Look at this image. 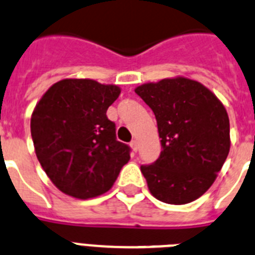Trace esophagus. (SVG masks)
<instances>
[{
  "label": "esophagus",
  "mask_w": 255,
  "mask_h": 255,
  "mask_svg": "<svg viewBox=\"0 0 255 255\" xmlns=\"http://www.w3.org/2000/svg\"><path fill=\"white\" fill-rule=\"evenodd\" d=\"M130 147H132V150H133V151L136 152L137 150H138V142H137L136 140L132 141V142H130Z\"/></svg>",
  "instance_id": "obj_1"
}]
</instances>
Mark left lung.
Here are the masks:
<instances>
[{"mask_svg":"<svg viewBox=\"0 0 255 255\" xmlns=\"http://www.w3.org/2000/svg\"><path fill=\"white\" fill-rule=\"evenodd\" d=\"M134 92L154 112L163 147L154 164L141 167L149 191L167 204L196 200L229 155L226 108L209 88L186 77L143 83Z\"/></svg>","mask_w":255,"mask_h":255,"instance_id":"8db88e82","label":"left lung"}]
</instances>
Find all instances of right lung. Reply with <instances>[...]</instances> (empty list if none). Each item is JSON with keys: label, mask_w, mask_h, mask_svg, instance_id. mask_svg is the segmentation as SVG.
<instances>
[{"label": "right lung", "mask_w": 255, "mask_h": 255, "mask_svg": "<svg viewBox=\"0 0 255 255\" xmlns=\"http://www.w3.org/2000/svg\"><path fill=\"white\" fill-rule=\"evenodd\" d=\"M121 95L117 85L95 79L56 82L37 103L30 133L37 159L57 189L86 200L109 191L129 147L115 138L106 110Z\"/></svg>", "instance_id": "right-lung-1"}]
</instances>
